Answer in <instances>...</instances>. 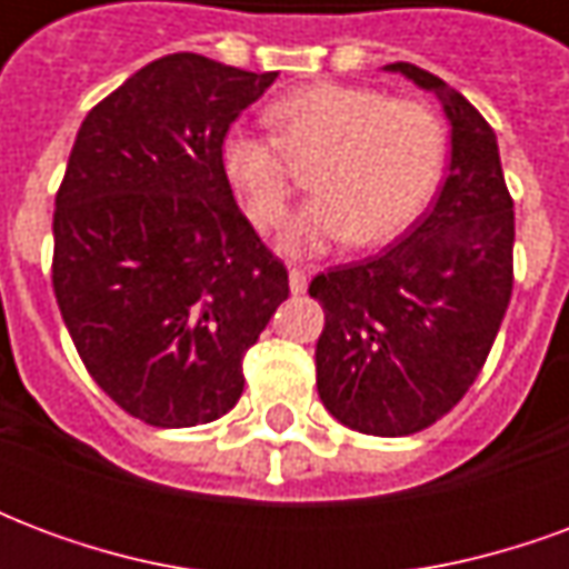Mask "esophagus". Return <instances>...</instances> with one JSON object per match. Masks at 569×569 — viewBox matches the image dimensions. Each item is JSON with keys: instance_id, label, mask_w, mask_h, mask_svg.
<instances>
[{"instance_id": "1", "label": "esophagus", "mask_w": 569, "mask_h": 569, "mask_svg": "<svg viewBox=\"0 0 569 569\" xmlns=\"http://www.w3.org/2000/svg\"><path fill=\"white\" fill-rule=\"evenodd\" d=\"M308 283H310V277L301 271V268H292V271H289V289H292V296L308 292Z\"/></svg>"}]
</instances>
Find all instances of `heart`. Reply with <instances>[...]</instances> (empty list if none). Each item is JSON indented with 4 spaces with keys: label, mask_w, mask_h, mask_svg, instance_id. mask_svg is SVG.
<instances>
[{
    "label": "heart",
    "mask_w": 569,
    "mask_h": 569,
    "mask_svg": "<svg viewBox=\"0 0 569 569\" xmlns=\"http://www.w3.org/2000/svg\"><path fill=\"white\" fill-rule=\"evenodd\" d=\"M277 137L289 154L313 158L317 191L280 234L286 256H322L338 243L381 247L418 219L439 186L445 130L432 109L390 100L375 88L320 81L271 106ZM228 186L256 228L286 219L292 173L268 133L231 124L219 146Z\"/></svg>",
    "instance_id": "b5f03b06"
}]
</instances>
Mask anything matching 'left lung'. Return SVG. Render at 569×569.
I'll return each instance as SVG.
<instances>
[{
	"mask_svg": "<svg viewBox=\"0 0 569 569\" xmlns=\"http://www.w3.org/2000/svg\"><path fill=\"white\" fill-rule=\"evenodd\" d=\"M436 93L451 124L439 198L381 256L313 277L326 310L317 390L366 436H411L472 387L512 298L515 212L490 124L463 93L415 63H390Z\"/></svg>",
	"mask_w": 569,
	"mask_h": 569,
	"instance_id": "left-lung-1",
	"label": "left lung"
}]
</instances>
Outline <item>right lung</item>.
<instances>
[{"mask_svg": "<svg viewBox=\"0 0 569 569\" xmlns=\"http://www.w3.org/2000/svg\"><path fill=\"white\" fill-rule=\"evenodd\" d=\"M277 72L167 54L81 121L54 200V296L84 369L133 418L198 427L243 393V353L289 296L219 163Z\"/></svg>", "mask_w": 569, "mask_h": 569, "instance_id": "right-lung-1", "label": "right lung"}]
</instances>
